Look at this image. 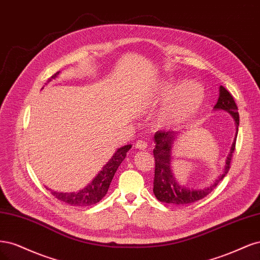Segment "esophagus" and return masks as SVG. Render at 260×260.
Here are the masks:
<instances>
[{"instance_id": "esophagus-1", "label": "esophagus", "mask_w": 260, "mask_h": 260, "mask_svg": "<svg viewBox=\"0 0 260 260\" xmlns=\"http://www.w3.org/2000/svg\"><path fill=\"white\" fill-rule=\"evenodd\" d=\"M135 147H136V149H138V150H146V149H147V147H148V145H147V142H146V141H144V140H139V141H137V142H136Z\"/></svg>"}]
</instances>
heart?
<instances>
[{"instance_id": "obj_1", "label": "heart", "mask_w": 260, "mask_h": 260, "mask_svg": "<svg viewBox=\"0 0 260 260\" xmlns=\"http://www.w3.org/2000/svg\"><path fill=\"white\" fill-rule=\"evenodd\" d=\"M204 90L196 81L177 82L164 79L156 85L149 99L150 106H165L158 115L157 126L173 129L188 123L200 110L203 104Z\"/></svg>"}]
</instances>
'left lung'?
<instances>
[{
  "label": "left lung",
  "mask_w": 260,
  "mask_h": 260,
  "mask_svg": "<svg viewBox=\"0 0 260 260\" xmlns=\"http://www.w3.org/2000/svg\"><path fill=\"white\" fill-rule=\"evenodd\" d=\"M214 111H224L229 113L236 123V136L230 148V152L225 158L223 173L211 185L205 188L192 189L186 186H182L176 179L172 171V160L173 150L175 142L178 141L180 132L169 131L156 132L154 135L155 148L153 149V155L155 161L154 170V181H153V193L160 202L173 204V205H187L194 203L197 201L205 198L208 193L214 190V188L222 180L225 175L228 174L230 169V162L232 153L236 149V140L238 136L239 128V112L238 107L234 103V99L229 91L223 86L219 87V97L217 104L214 107Z\"/></svg>",
  "instance_id": "obj_1"
}]
</instances>
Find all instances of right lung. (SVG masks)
<instances>
[{"instance_id": "right-lung-1", "label": "right lung", "mask_w": 260, "mask_h": 260, "mask_svg": "<svg viewBox=\"0 0 260 260\" xmlns=\"http://www.w3.org/2000/svg\"><path fill=\"white\" fill-rule=\"evenodd\" d=\"M59 73L60 71L54 74L53 77L49 79V81L55 80L58 75H59ZM131 148L132 145H125L116 150L112 157L103 167V170L95 176V178L91 180L86 187L77 192H57L51 190L52 194L58 200H60L62 202L68 203L69 205L72 206L83 207L98 203L99 201L107 194L109 186H110L116 170L119 169L120 164L123 162Z\"/></svg>"}]
</instances>
